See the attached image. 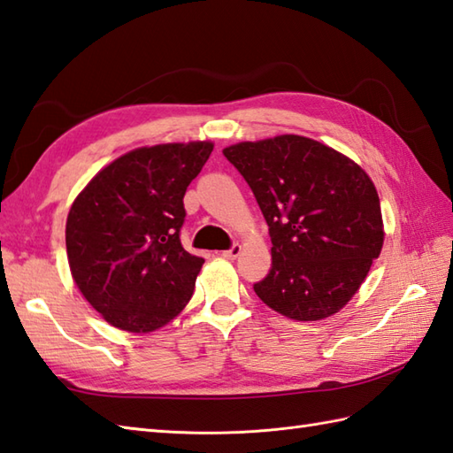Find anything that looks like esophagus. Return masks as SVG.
<instances>
[{
	"label": "esophagus",
	"instance_id": "1",
	"mask_svg": "<svg viewBox=\"0 0 453 453\" xmlns=\"http://www.w3.org/2000/svg\"><path fill=\"white\" fill-rule=\"evenodd\" d=\"M240 254H242V246H240V244H234V246L230 248V250H225V252H223V257H226V259H236Z\"/></svg>",
	"mask_w": 453,
	"mask_h": 453
}]
</instances>
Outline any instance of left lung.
I'll list each match as a JSON object with an SVG mask.
<instances>
[{
	"instance_id": "1",
	"label": "left lung",
	"mask_w": 453,
	"mask_h": 453,
	"mask_svg": "<svg viewBox=\"0 0 453 453\" xmlns=\"http://www.w3.org/2000/svg\"><path fill=\"white\" fill-rule=\"evenodd\" d=\"M257 199L271 236V269L256 295L296 321L345 308L384 246L380 197L353 158L304 135L223 149Z\"/></svg>"
}]
</instances>
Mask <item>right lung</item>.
<instances>
[{
    "mask_svg": "<svg viewBox=\"0 0 453 453\" xmlns=\"http://www.w3.org/2000/svg\"><path fill=\"white\" fill-rule=\"evenodd\" d=\"M211 142L137 147L88 180L72 203L65 248L72 277L110 326L149 334L194 295L203 257L180 242L184 194Z\"/></svg>",
    "mask_w": 453,
    "mask_h": 453,
    "instance_id": "1",
    "label": "right lung"
}]
</instances>
